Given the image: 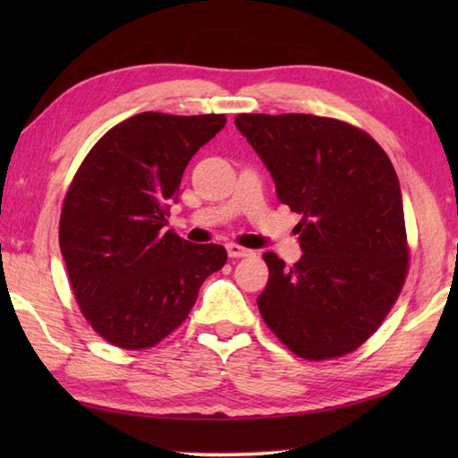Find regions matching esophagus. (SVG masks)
Wrapping results in <instances>:
<instances>
[{
  "label": "esophagus",
  "instance_id": "esophagus-1",
  "mask_svg": "<svg viewBox=\"0 0 458 458\" xmlns=\"http://www.w3.org/2000/svg\"><path fill=\"white\" fill-rule=\"evenodd\" d=\"M226 250H228L230 259H244V257H252V254H254V250H250V248H244V246H238V244H228Z\"/></svg>",
  "mask_w": 458,
  "mask_h": 458
}]
</instances>
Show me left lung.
Masks as SVG:
<instances>
[{
    "instance_id": "1",
    "label": "left lung",
    "mask_w": 458,
    "mask_h": 458,
    "mask_svg": "<svg viewBox=\"0 0 458 458\" xmlns=\"http://www.w3.org/2000/svg\"><path fill=\"white\" fill-rule=\"evenodd\" d=\"M236 127L273 177L276 198L303 216V257L267 252L259 294L265 323L305 360L345 355L390 313L408 246L398 175L386 151L347 123L315 114H236Z\"/></svg>"
}]
</instances>
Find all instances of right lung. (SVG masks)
Masks as SVG:
<instances>
[{
	"label": "right lung",
	"mask_w": 458,
	"mask_h": 458,
	"mask_svg": "<svg viewBox=\"0 0 458 458\" xmlns=\"http://www.w3.org/2000/svg\"><path fill=\"white\" fill-rule=\"evenodd\" d=\"M224 125V114L139 113L100 137L76 172L60 250L82 315L113 345L159 344L226 265L224 246L165 230L185 165Z\"/></svg>",
	"instance_id": "right-lung-1"
}]
</instances>
